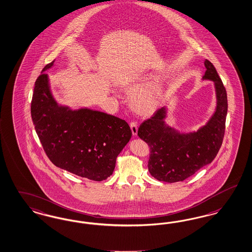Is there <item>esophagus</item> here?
Listing matches in <instances>:
<instances>
[{"label": "esophagus", "instance_id": "esophagus-1", "mask_svg": "<svg viewBox=\"0 0 252 252\" xmlns=\"http://www.w3.org/2000/svg\"><path fill=\"white\" fill-rule=\"evenodd\" d=\"M130 128L133 136H136L137 133H138V124L136 122H131Z\"/></svg>", "mask_w": 252, "mask_h": 252}]
</instances>
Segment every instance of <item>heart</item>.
<instances>
[{"label": "heart", "mask_w": 252, "mask_h": 252, "mask_svg": "<svg viewBox=\"0 0 252 252\" xmlns=\"http://www.w3.org/2000/svg\"><path fill=\"white\" fill-rule=\"evenodd\" d=\"M139 84H132L126 88L130 91L135 90ZM164 93L163 85L157 81H150L137 89L131 97V103L135 111L143 115L155 113L158 109Z\"/></svg>", "instance_id": "obj_1"}]
</instances>
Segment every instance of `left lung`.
Returning <instances> with one entry per match:
<instances>
[{"label": "left lung", "instance_id": "8db88e82", "mask_svg": "<svg viewBox=\"0 0 252 252\" xmlns=\"http://www.w3.org/2000/svg\"><path fill=\"white\" fill-rule=\"evenodd\" d=\"M207 70L202 80L212 81L216 92V108L205 126L196 131L181 132L165 123L167 108L162 107L143 122L138 136L151 150L150 174L165 183L183 182L203 166L210 164L221 146L225 131L227 94L213 64L205 61Z\"/></svg>", "mask_w": 252, "mask_h": 252}]
</instances>
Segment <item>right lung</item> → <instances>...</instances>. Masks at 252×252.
Returning <instances> with one entry per match:
<instances>
[{
  "label": "right lung",
  "mask_w": 252,
  "mask_h": 252,
  "mask_svg": "<svg viewBox=\"0 0 252 252\" xmlns=\"http://www.w3.org/2000/svg\"><path fill=\"white\" fill-rule=\"evenodd\" d=\"M54 62L44 67L35 82L31 113L36 133L56 166L92 181H104L130 140V127L111 114L59 104L45 73Z\"/></svg>",
  "instance_id": "add662e5"
}]
</instances>
